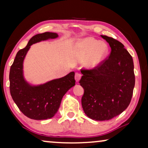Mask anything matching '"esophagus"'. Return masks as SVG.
I'll return each instance as SVG.
<instances>
[{
	"instance_id": "1",
	"label": "esophagus",
	"mask_w": 148,
	"mask_h": 148,
	"mask_svg": "<svg viewBox=\"0 0 148 148\" xmlns=\"http://www.w3.org/2000/svg\"><path fill=\"white\" fill-rule=\"evenodd\" d=\"M81 76H82V75L80 73H76V74H75V80H76L77 82H78L79 80H80Z\"/></svg>"
}]
</instances>
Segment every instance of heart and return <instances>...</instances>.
Listing matches in <instances>:
<instances>
[{
  "mask_svg": "<svg viewBox=\"0 0 148 148\" xmlns=\"http://www.w3.org/2000/svg\"><path fill=\"white\" fill-rule=\"evenodd\" d=\"M75 49L81 56H85L82 60V64L89 69L101 64L109 53V46L107 43L92 37L79 40L75 45Z\"/></svg>",
  "mask_w": 148,
  "mask_h": 148,
  "instance_id": "1",
  "label": "heart"
}]
</instances>
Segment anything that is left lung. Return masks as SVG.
<instances>
[{
	"mask_svg": "<svg viewBox=\"0 0 148 148\" xmlns=\"http://www.w3.org/2000/svg\"><path fill=\"white\" fill-rule=\"evenodd\" d=\"M111 49L109 57L90 70H82L84 88L82 106L85 114L96 121L111 119L130 105L135 86L134 61L124 45L116 39L101 35Z\"/></svg>",
	"mask_w": 148,
	"mask_h": 148,
	"instance_id": "1",
	"label": "left lung"
}]
</instances>
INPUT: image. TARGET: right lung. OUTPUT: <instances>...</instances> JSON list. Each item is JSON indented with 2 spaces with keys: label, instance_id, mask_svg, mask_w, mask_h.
Listing matches in <instances>:
<instances>
[{
  "label": "right lung",
  "instance_id": "right-lung-1",
  "mask_svg": "<svg viewBox=\"0 0 148 148\" xmlns=\"http://www.w3.org/2000/svg\"><path fill=\"white\" fill-rule=\"evenodd\" d=\"M58 37L52 32L39 33L30 39L27 46L17 52L9 73L10 92L20 111L34 120L50 119L57 113L62 99L75 85L74 72L41 84H32L25 78L23 62L34 43Z\"/></svg>",
  "mask_w": 148,
  "mask_h": 148
}]
</instances>
